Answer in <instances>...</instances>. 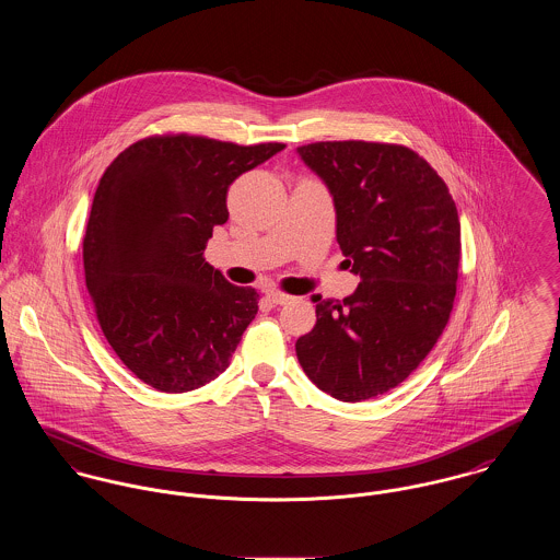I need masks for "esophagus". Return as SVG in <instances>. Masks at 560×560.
<instances>
[{
	"label": "esophagus",
	"instance_id": "1",
	"mask_svg": "<svg viewBox=\"0 0 560 560\" xmlns=\"http://www.w3.org/2000/svg\"><path fill=\"white\" fill-rule=\"evenodd\" d=\"M266 299H268L272 305H285V303L292 301V296H288V294H283V292H277V290H268V292H266Z\"/></svg>",
	"mask_w": 560,
	"mask_h": 560
}]
</instances>
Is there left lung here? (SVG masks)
<instances>
[{
  "mask_svg": "<svg viewBox=\"0 0 560 560\" xmlns=\"http://www.w3.org/2000/svg\"><path fill=\"white\" fill-rule=\"evenodd\" d=\"M299 156L330 190L337 243L359 288L319 301L296 341L311 382L339 401L373 399L432 352L455 301L459 217L425 159L406 145L317 141Z\"/></svg>",
  "mask_w": 560,
  "mask_h": 560,
  "instance_id": "obj_1",
  "label": "left lung"
}]
</instances>
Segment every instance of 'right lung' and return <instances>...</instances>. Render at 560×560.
Segmentation results:
<instances>
[{
  "mask_svg": "<svg viewBox=\"0 0 560 560\" xmlns=\"http://www.w3.org/2000/svg\"><path fill=\"white\" fill-rule=\"evenodd\" d=\"M283 148L148 137L103 174L83 238L85 285L109 346L152 388L187 393L228 370L259 294L232 285L203 249L230 217V185Z\"/></svg>",
  "mask_w": 560,
  "mask_h": 560,
  "instance_id": "1",
  "label": "right lung"
}]
</instances>
